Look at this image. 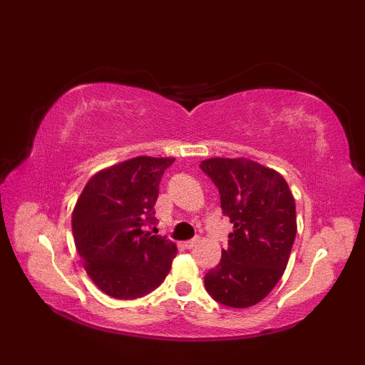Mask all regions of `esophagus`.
<instances>
[{"label":"esophagus","mask_w":365,"mask_h":365,"mask_svg":"<svg viewBox=\"0 0 365 365\" xmlns=\"http://www.w3.org/2000/svg\"><path fill=\"white\" fill-rule=\"evenodd\" d=\"M199 243V237L188 240V242H185V247H188V250H192V247H196Z\"/></svg>","instance_id":"obj_1"}]
</instances>
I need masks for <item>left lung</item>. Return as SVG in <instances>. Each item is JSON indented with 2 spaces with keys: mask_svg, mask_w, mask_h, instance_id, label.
I'll return each mask as SVG.
<instances>
[{
  "mask_svg": "<svg viewBox=\"0 0 365 365\" xmlns=\"http://www.w3.org/2000/svg\"><path fill=\"white\" fill-rule=\"evenodd\" d=\"M200 169L220 190L222 213L234 224L229 247L204 277L224 306H255L282 277L297 237V207L285 178L247 158H208Z\"/></svg>",
  "mask_w": 365,
  "mask_h": 365,
  "instance_id": "8db88e82",
  "label": "left lung"
}]
</instances>
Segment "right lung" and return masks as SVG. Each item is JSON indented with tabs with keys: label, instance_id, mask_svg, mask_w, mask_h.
Here are the masks:
<instances>
[{
	"label": "right lung",
	"instance_id": "1",
	"mask_svg": "<svg viewBox=\"0 0 365 365\" xmlns=\"http://www.w3.org/2000/svg\"><path fill=\"white\" fill-rule=\"evenodd\" d=\"M175 158L136 157L100 170L83 188L72 232L83 267L100 290L135 299L165 281L175 243L150 235L161 175Z\"/></svg>",
	"mask_w": 365,
	"mask_h": 365
}]
</instances>
